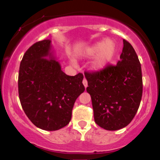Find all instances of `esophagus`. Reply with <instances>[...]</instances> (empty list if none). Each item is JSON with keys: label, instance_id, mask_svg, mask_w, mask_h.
<instances>
[{"label": "esophagus", "instance_id": "esophagus-1", "mask_svg": "<svg viewBox=\"0 0 160 160\" xmlns=\"http://www.w3.org/2000/svg\"><path fill=\"white\" fill-rule=\"evenodd\" d=\"M83 86L85 87V88H87V87H88V80H87L85 78L83 80Z\"/></svg>", "mask_w": 160, "mask_h": 160}]
</instances>
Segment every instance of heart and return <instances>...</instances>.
<instances>
[{"mask_svg": "<svg viewBox=\"0 0 160 160\" xmlns=\"http://www.w3.org/2000/svg\"><path fill=\"white\" fill-rule=\"evenodd\" d=\"M117 52L115 42L111 39L99 42L90 47L86 55L93 56L96 55L91 63V67L95 70H101L105 68L112 62Z\"/></svg>", "mask_w": 160, "mask_h": 160, "instance_id": "heart-1", "label": "heart"}]
</instances>
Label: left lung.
Returning <instances> with one entry per match:
<instances>
[{"mask_svg":"<svg viewBox=\"0 0 160 160\" xmlns=\"http://www.w3.org/2000/svg\"><path fill=\"white\" fill-rule=\"evenodd\" d=\"M117 65L85 72L97 125L109 131L125 128L135 117L142 95L141 64L132 45L123 39Z\"/></svg>","mask_w":160,"mask_h":160,"instance_id":"1","label":"left lung"}]
</instances>
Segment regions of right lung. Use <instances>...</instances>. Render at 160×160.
I'll return each mask as SVG.
<instances>
[{"instance_id": "add662e5", "label": "right lung", "mask_w": 160, "mask_h": 160, "mask_svg": "<svg viewBox=\"0 0 160 160\" xmlns=\"http://www.w3.org/2000/svg\"><path fill=\"white\" fill-rule=\"evenodd\" d=\"M83 75L68 76L52 51L51 40L37 42L20 63L18 93L27 117L38 128L56 131L69 124L77 98L84 91Z\"/></svg>"}]
</instances>
